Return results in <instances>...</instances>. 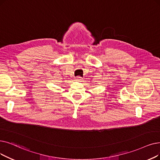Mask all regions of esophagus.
I'll return each instance as SVG.
<instances>
[{"label":"esophagus","instance_id":"1","mask_svg":"<svg viewBox=\"0 0 160 160\" xmlns=\"http://www.w3.org/2000/svg\"><path fill=\"white\" fill-rule=\"evenodd\" d=\"M82 77H80V76H77V77L76 78V80L77 81H81L82 80Z\"/></svg>","mask_w":160,"mask_h":160}]
</instances>
